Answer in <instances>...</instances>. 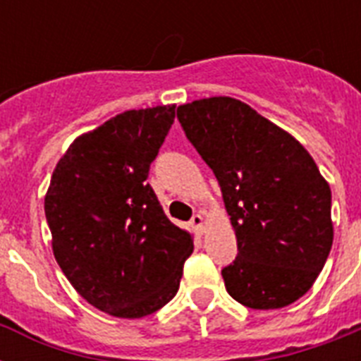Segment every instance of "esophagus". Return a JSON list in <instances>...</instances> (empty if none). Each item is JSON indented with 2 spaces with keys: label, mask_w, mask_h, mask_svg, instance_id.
<instances>
[{
  "label": "esophagus",
  "mask_w": 361,
  "mask_h": 361,
  "mask_svg": "<svg viewBox=\"0 0 361 361\" xmlns=\"http://www.w3.org/2000/svg\"><path fill=\"white\" fill-rule=\"evenodd\" d=\"M191 225H192V228H195V231L198 232V234H202V232H204V226H206V219H204V215H202V214L192 215Z\"/></svg>",
  "instance_id": "1"
}]
</instances>
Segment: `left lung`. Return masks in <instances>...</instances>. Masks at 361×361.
Masks as SVG:
<instances>
[{"mask_svg":"<svg viewBox=\"0 0 361 361\" xmlns=\"http://www.w3.org/2000/svg\"><path fill=\"white\" fill-rule=\"evenodd\" d=\"M178 120L219 181L238 257L221 274L251 309L290 305L313 286L334 243L331 191L300 142L232 97L178 106Z\"/></svg>","mask_w":361,"mask_h":361,"instance_id":"8db88e82","label":"left lung"}]
</instances>
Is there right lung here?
Listing matches in <instances>:
<instances>
[{
  "mask_svg": "<svg viewBox=\"0 0 361 361\" xmlns=\"http://www.w3.org/2000/svg\"><path fill=\"white\" fill-rule=\"evenodd\" d=\"M176 104L125 110L73 140L44 197L59 268L93 307L142 319L176 296L191 232L164 215L147 183Z\"/></svg>",
  "mask_w": 361,
  "mask_h": 361,
  "instance_id": "right-lung-1",
  "label": "right lung"
}]
</instances>
